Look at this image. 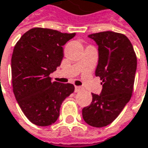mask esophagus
<instances>
[{
	"mask_svg": "<svg viewBox=\"0 0 148 148\" xmlns=\"http://www.w3.org/2000/svg\"><path fill=\"white\" fill-rule=\"evenodd\" d=\"M80 90H82V87H81V86H75V88H74V91L79 92V91H80Z\"/></svg>",
	"mask_w": 148,
	"mask_h": 148,
	"instance_id": "obj_1",
	"label": "esophagus"
}]
</instances>
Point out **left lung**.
<instances>
[{
    "label": "left lung",
    "instance_id": "obj_1",
    "mask_svg": "<svg viewBox=\"0 0 148 148\" xmlns=\"http://www.w3.org/2000/svg\"><path fill=\"white\" fill-rule=\"evenodd\" d=\"M98 45L95 75L102 80L100 95L92 93V102L83 108L84 121L94 127L108 126L132 97L136 70V56L124 34L101 32L88 36Z\"/></svg>",
    "mask_w": 148,
    "mask_h": 148
}]
</instances>
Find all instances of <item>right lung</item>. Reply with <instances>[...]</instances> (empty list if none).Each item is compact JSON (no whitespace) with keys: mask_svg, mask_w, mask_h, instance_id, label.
<instances>
[{"mask_svg":"<svg viewBox=\"0 0 148 148\" xmlns=\"http://www.w3.org/2000/svg\"><path fill=\"white\" fill-rule=\"evenodd\" d=\"M74 36L75 33L35 27L25 32L14 47V95L24 115L37 126L54 123L63 101L74 92L72 84L52 82L49 74L60 66L63 46Z\"/></svg>","mask_w":148,"mask_h":148,"instance_id":"add662e5","label":"right lung"}]
</instances>
